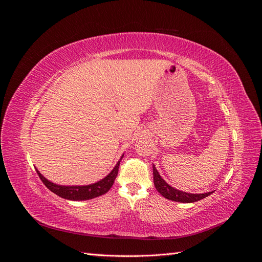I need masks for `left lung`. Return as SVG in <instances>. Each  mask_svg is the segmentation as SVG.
<instances>
[{"instance_id":"1","label":"left lung","mask_w":262,"mask_h":262,"mask_svg":"<svg viewBox=\"0 0 262 262\" xmlns=\"http://www.w3.org/2000/svg\"><path fill=\"white\" fill-rule=\"evenodd\" d=\"M153 177H154V186L157 191L160 192L164 198H166V199L171 200V201L191 203V202H196L201 199H204L205 196L213 193V191L207 192V193H188L185 191H180V190L169 186L167 182L161 177L160 172L157 171L155 167V165H153Z\"/></svg>"}]
</instances>
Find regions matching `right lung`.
Here are the masks:
<instances>
[{"label":"right lung","instance_id":"add662e5","mask_svg":"<svg viewBox=\"0 0 262 262\" xmlns=\"http://www.w3.org/2000/svg\"><path fill=\"white\" fill-rule=\"evenodd\" d=\"M122 157H123V155L121 156L120 160L118 161L114 169L110 171L105 178H102L101 180L95 182V184H92V185H86V186L57 185V184H53V182H51L47 178H45L38 169H37V173H38V176L40 177L45 186L48 188L50 191L63 198V199L73 200V201L90 200V199H94V198H96V196L105 194L106 192L109 191V189L112 188V186L114 185L115 179L118 175L119 165H120V161L122 160Z\"/></svg>","mask_w":262,"mask_h":262}]
</instances>
